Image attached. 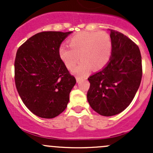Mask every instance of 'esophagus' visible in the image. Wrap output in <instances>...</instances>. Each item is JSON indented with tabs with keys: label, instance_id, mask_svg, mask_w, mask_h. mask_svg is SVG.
<instances>
[{
	"label": "esophagus",
	"instance_id": "obj_1",
	"mask_svg": "<svg viewBox=\"0 0 153 153\" xmlns=\"http://www.w3.org/2000/svg\"><path fill=\"white\" fill-rule=\"evenodd\" d=\"M83 78H79V77H76V81H77V82L78 83H79V82H81V81H83Z\"/></svg>",
	"mask_w": 153,
	"mask_h": 153
}]
</instances>
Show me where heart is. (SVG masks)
<instances>
[{"label":"heart","instance_id":"1","mask_svg":"<svg viewBox=\"0 0 153 153\" xmlns=\"http://www.w3.org/2000/svg\"><path fill=\"white\" fill-rule=\"evenodd\" d=\"M69 48L59 47V57L68 69H73L80 59L74 73L83 75L91 69H101L109 61L112 53L110 36L104 32H81L69 39ZM80 56H79V55Z\"/></svg>","mask_w":153,"mask_h":153}]
</instances>
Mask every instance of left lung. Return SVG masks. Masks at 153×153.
I'll use <instances>...</instances> for the list:
<instances>
[{"label": "left lung", "instance_id": "8db88e82", "mask_svg": "<svg viewBox=\"0 0 153 153\" xmlns=\"http://www.w3.org/2000/svg\"><path fill=\"white\" fill-rule=\"evenodd\" d=\"M112 53L109 62L88 80L87 101L103 116L124 111L133 100L141 81V55L138 46L128 37L109 29Z\"/></svg>", "mask_w": 153, "mask_h": 153}]
</instances>
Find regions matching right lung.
Masks as SVG:
<instances>
[{"label":"right lung","mask_w":153,"mask_h":153,"mask_svg":"<svg viewBox=\"0 0 153 153\" xmlns=\"http://www.w3.org/2000/svg\"><path fill=\"white\" fill-rule=\"evenodd\" d=\"M72 32H42L16 53L15 81L25 106L35 115L53 118L64 112L76 83L59 57L61 43Z\"/></svg>","instance_id":"obj_1"}]
</instances>
